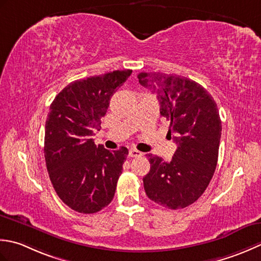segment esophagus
<instances>
[{
  "instance_id": "34e87169",
  "label": "esophagus",
  "mask_w": 261,
  "mask_h": 261,
  "mask_svg": "<svg viewBox=\"0 0 261 261\" xmlns=\"http://www.w3.org/2000/svg\"><path fill=\"white\" fill-rule=\"evenodd\" d=\"M143 155V153L137 151V150H134V148H132V150H129L128 152V156L129 158H140Z\"/></svg>"
}]
</instances>
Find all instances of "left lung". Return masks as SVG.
<instances>
[{
  "label": "left lung",
  "mask_w": 261,
  "mask_h": 261,
  "mask_svg": "<svg viewBox=\"0 0 261 261\" xmlns=\"http://www.w3.org/2000/svg\"><path fill=\"white\" fill-rule=\"evenodd\" d=\"M137 77L156 94L160 114L170 124L168 134L178 145L170 162L147 154L145 193L167 208H185L203 195L216 169L222 133L217 105L207 90L185 76L142 72Z\"/></svg>",
  "instance_id": "1"
}]
</instances>
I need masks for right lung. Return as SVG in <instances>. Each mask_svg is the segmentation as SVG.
Wrapping results in <instances>:
<instances>
[{"mask_svg": "<svg viewBox=\"0 0 261 261\" xmlns=\"http://www.w3.org/2000/svg\"><path fill=\"white\" fill-rule=\"evenodd\" d=\"M130 74L114 71L76 80L50 105L45 126L47 171L58 197L75 212L93 214L114 198L128 150H106L91 137L101 128L110 98Z\"/></svg>", "mask_w": 261, "mask_h": 261, "instance_id": "1", "label": "right lung"}]
</instances>
